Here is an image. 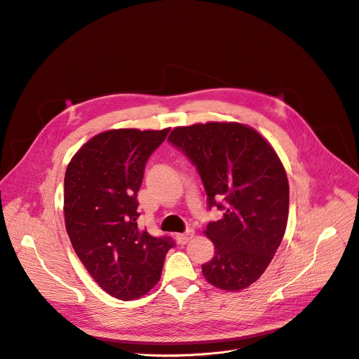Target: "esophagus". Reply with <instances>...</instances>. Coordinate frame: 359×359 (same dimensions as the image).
Wrapping results in <instances>:
<instances>
[{
    "instance_id": "obj_1",
    "label": "esophagus",
    "mask_w": 359,
    "mask_h": 359,
    "mask_svg": "<svg viewBox=\"0 0 359 359\" xmlns=\"http://www.w3.org/2000/svg\"><path fill=\"white\" fill-rule=\"evenodd\" d=\"M194 230H192V229H189V230H187L184 234H178L177 236V240H178V243L180 244H187L192 237H194Z\"/></svg>"
}]
</instances>
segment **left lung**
Segmentation results:
<instances>
[{
    "label": "left lung",
    "instance_id": "1",
    "mask_svg": "<svg viewBox=\"0 0 359 359\" xmlns=\"http://www.w3.org/2000/svg\"><path fill=\"white\" fill-rule=\"evenodd\" d=\"M168 141L197 168L211 210L223 218L207 224L214 257L201 266L212 286L237 292L267 269L285 236L289 182L264 137L241 123L210 122L175 128Z\"/></svg>",
    "mask_w": 359,
    "mask_h": 359
}]
</instances>
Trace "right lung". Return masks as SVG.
Listing matches in <instances>:
<instances>
[{"instance_id": "obj_1", "label": "right lung", "mask_w": 359, "mask_h": 359, "mask_svg": "<svg viewBox=\"0 0 359 359\" xmlns=\"http://www.w3.org/2000/svg\"><path fill=\"white\" fill-rule=\"evenodd\" d=\"M170 129H114L96 135L65 175V222L73 249L110 296L132 300L159 280L175 241L137 227L145 165Z\"/></svg>"}]
</instances>
